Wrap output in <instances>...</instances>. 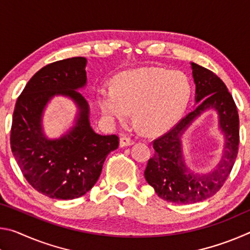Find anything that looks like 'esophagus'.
Listing matches in <instances>:
<instances>
[{
    "label": "esophagus",
    "mask_w": 250,
    "mask_h": 250,
    "mask_svg": "<svg viewBox=\"0 0 250 250\" xmlns=\"http://www.w3.org/2000/svg\"><path fill=\"white\" fill-rule=\"evenodd\" d=\"M132 145H134V141L131 140L130 138L122 137V138L120 139V146H121V147L129 146H132Z\"/></svg>",
    "instance_id": "obj_1"
}]
</instances>
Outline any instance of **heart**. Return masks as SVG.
<instances>
[{"label":"heart","mask_w":250,"mask_h":250,"mask_svg":"<svg viewBox=\"0 0 250 250\" xmlns=\"http://www.w3.org/2000/svg\"><path fill=\"white\" fill-rule=\"evenodd\" d=\"M192 83L188 75L159 67L130 70L118 76L115 89L98 90L99 108L109 121L126 120L133 110L135 125L154 134L170 128L188 108Z\"/></svg>","instance_id":"obj_1"}]
</instances>
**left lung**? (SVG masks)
<instances>
[{"label": "left lung", "instance_id": "obj_1", "mask_svg": "<svg viewBox=\"0 0 250 250\" xmlns=\"http://www.w3.org/2000/svg\"><path fill=\"white\" fill-rule=\"evenodd\" d=\"M196 86V108L181 119L167 133L153 141L154 155L145 171L147 183L164 201L176 204L202 202L216 194L234 167L239 145V118L235 101L226 84L213 71L191 62ZM218 112L219 127L224 135L223 156L217 167L200 175L186 167L181 135L203 112Z\"/></svg>", "mask_w": 250, "mask_h": 250}]
</instances>
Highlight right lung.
Wrapping results in <instances>:
<instances>
[{
	"instance_id": "add662e5",
	"label": "right lung",
	"mask_w": 250,
	"mask_h": 250,
	"mask_svg": "<svg viewBox=\"0 0 250 250\" xmlns=\"http://www.w3.org/2000/svg\"><path fill=\"white\" fill-rule=\"evenodd\" d=\"M87 59L73 57L46 65L29 79L16 100L11 149L26 181L37 192L57 200H74L98 181L107 155L119 146L116 134L95 132L89 104L78 92L87 84ZM55 95L67 96L78 107L74 125L62 137L43 133L45 105Z\"/></svg>"
}]
</instances>
